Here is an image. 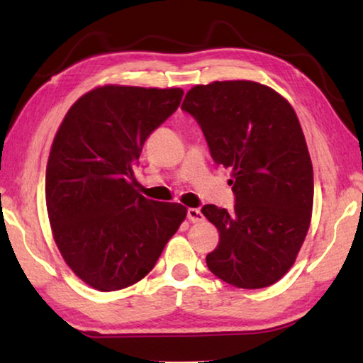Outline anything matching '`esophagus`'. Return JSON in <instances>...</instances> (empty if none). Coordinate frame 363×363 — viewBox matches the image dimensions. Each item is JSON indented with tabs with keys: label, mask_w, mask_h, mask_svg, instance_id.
<instances>
[{
	"label": "esophagus",
	"mask_w": 363,
	"mask_h": 363,
	"mask_svg": "<svg viewBox=\"0 0 363 363\" xmlns=\"http://www.w3.org/2000/svg\"><path fill=\"white\" fill-rule=\"evenodd\" d=\"M187 218L190 223H201V220H203V214H201L199 208H189Z\"/></svg>",
	"instance_id": "34e87169"
}]
</instances>
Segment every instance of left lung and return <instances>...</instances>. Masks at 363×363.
<instances>
[{
    "label": "left lung",
    "instance_id": "obj_1",
    "mask_svg": "<svg viewBox=\"0 0 363 363\" xmlns=\"http://www.w3.org/2000/svg\"><path fill=\"white\" fill-rule=\"evenodd\" d=\"M181 108L200 125L214 163L232 168L233 210L201 208L219 230L208 269L247 290L275 284L296 259L314 203L296 113L274 89L245 79L195 86Z\"/></svg>",
    "mask_w": 363,
    "mask_h": 363
}]
</instances>
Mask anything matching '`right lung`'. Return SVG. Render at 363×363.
Returning <instances> with one entry per match:
<instances>
[{
	"instance_id": "obj_1",
	"label": "right lung",
	"mask_w": 363,
	"mask_h": 363,
	"mask_svg": "<svg viewBox=\"0 0 363 363\" xmlns=\"http://www.w3.org/2000/svg\"><path fill=\"white\" fill-rule=\"evenodd\" d=\"M181 88L102 86L73 104L49 153L46 208L60 255L101 291L134 285L184 219L179 203L138 192L145 139L179 107Z\"/></svg>"
}]
</instances>
